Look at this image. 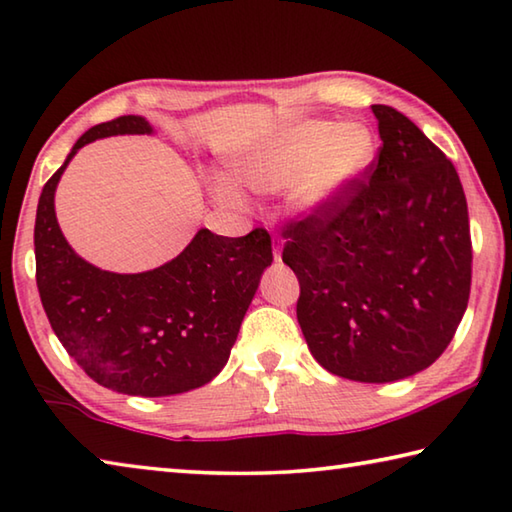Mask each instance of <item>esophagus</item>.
Listing matches in <instances>:
<instances>
[{
	"label": "esophagus",
	"mask_w": 512,
	"mask_h": 512,
	"mask_svg": "<svg viewBox=\"0 0 512 512\" xmlns=\"http://www.w3.org/2000/svg\"><path fill=\"white\" fill-rule=\"evenodd\" d=\"M273 257H275V262H282V250H280V244H275V246H273Z\"/></svg>",
	"instance_id": "34e87169"
}]
</instances>
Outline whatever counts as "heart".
Returning <instances> with one entry per match:
<instances>
[{
    "label": "heart",
    "instance_id": "b5f03b06",
    "mask_svg": "<svg viewBox=\"0 0 512 512\" xmlns=\"http://www.w3.org/2000/svg\"><path fill=\"white\" fill-rule=\"evenodd\" d=\"M376 134L365 123L306 120L262 138L232 161L246 188L273 194L288 190L297 215L318 217L345 199L376 159ZM224 172L210 176V192L221 206L246 208V194Z\"/></svg>",
    "mask_w": 512,
    "mask_h": 512
}]
</instances>
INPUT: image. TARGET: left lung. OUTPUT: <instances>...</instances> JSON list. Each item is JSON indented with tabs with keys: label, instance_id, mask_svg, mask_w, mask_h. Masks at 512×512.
<instances>
[{
	"label": "left lung",
	"instance_id": "obj_1",
	"mask_svg": "<svg viewBox=\"0 0 512 512\" xmlns=\"http://www.w3.org/2000/svg\"><path fill=\"white\" fill-rule=\"evenodd\" d=\"M378 161L338 206L286 230L297 322L340 378L394 383L441 356L466 313L468 203L445 154L401 111L371 105Z\"/></svg>",
	"mask_w": 512,
	"mask_h": 512
}]
</instances>
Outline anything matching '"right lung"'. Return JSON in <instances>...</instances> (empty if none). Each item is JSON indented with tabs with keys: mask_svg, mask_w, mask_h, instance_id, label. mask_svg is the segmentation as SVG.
Instances as JSON below:
<instances>
[{
	"mask_svg": "<svg viewBox=\"0 0 512 512\" xmlns=\"http://www.w3.org/2000/svg\"><path fill=\"white\" fill-rule=\"evenodd\" d=\"M154 134L143 116L91 127L46 181L35 215V271L55 336L98 385L127 396H174L226 367L241 320L273 262L271 237H221L201 228L179 255L143 273H111L69 246L55 190L80 147L107 136Z\"/></svg>",
	"mask_w": 512,
	"mask_h": 512,
	"instance_id": "right-lung-1",
	"label": "right lung"
}]
</instances>
